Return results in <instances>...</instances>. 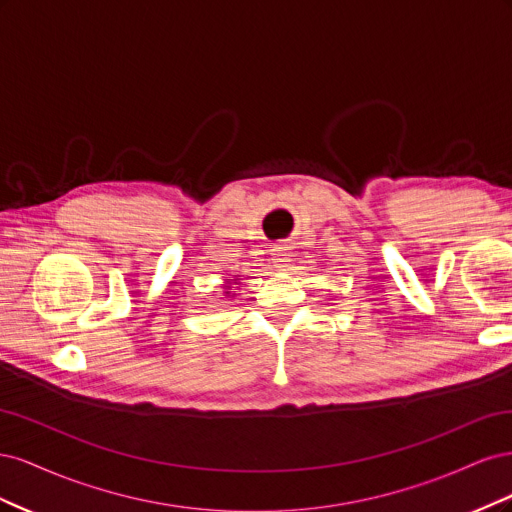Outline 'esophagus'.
<instances>
[{
    "mask_svg": "<svg viewBox=\"0 0 512 512\" xmlns=\"http://www.w3.org/2000/svg\"><path fill=\"white\" fill-rule=\"evenodd\" d=\"M290 247L288 245H277L275 250H273V267L275 269H288V265H290Z\"/></svg>",
    "mask_w": 512,
    "mask_h": 512,
    "instance_id": "1",
    "label": "esophagus"
}]
</instances>
